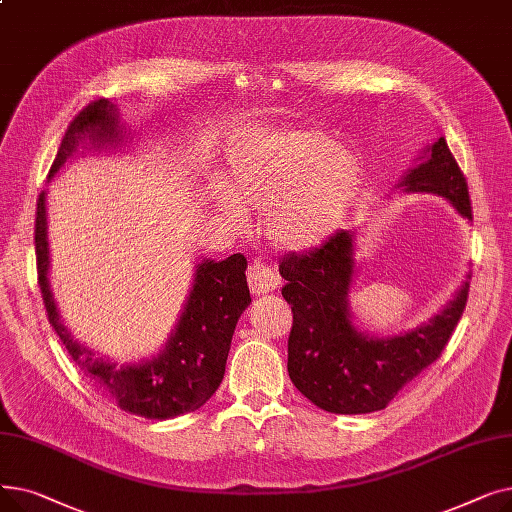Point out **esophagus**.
Here are the masks:
<instances>
[{
	"label": "esophagus",
	"mask_w": 512,
	"mask_h": 512,
	"mask_svg": "<svg viewBox=\"0 0 512 512\" xmlns=\"http://www.w3.org/2000/svg\"><path fill=\"white\" fill-rule=\"evenodd\" d=\"M278 284H280V278L272 265L257 261L249 267V288L253 294H267L276 290Z\"/></svg>",
	"instance_id": "obj_1"
}]
</instances>
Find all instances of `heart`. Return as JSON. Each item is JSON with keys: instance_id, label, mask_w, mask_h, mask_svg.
<instances>
[{"instance_id": "b5f03b06", "label": "heart", "mask_w": 512, "mask_h": 512, "mask_svg": "<svg viewBox=\"0 0 512 512\" xmlns=\"http://www.w3.org/2000/svg\"><path fill=\"white\" fill-rule=\"evenodd\" d=\"M235 197L222 188L218 205L234 224L247 222L240 201L267 209L265 230L286 249H309L338 226L357 180L355 159L313 132H270L234 161Z\"/></svg>"}]
</instances>
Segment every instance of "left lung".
<instances>
[{"mask_svg": "<svg viewBox=\"0 0 512 512\" xmlns=\"http://www.w3.org/2000/svg\"><path fill=\"white\" fill-rule=\"evenodd\" d=\"M421 164L405 172V193L444 197L471 220L467 180L444 137L423 149ZM355 230H338L324 245L280 261L282 297L292 307L288 375L315 407L338 415L382 411L398 390L432 365L463 315L469 280L427 324L394 336H371L353 324L351 286L357 274Z\"/></svg>", "mask_w": 512, "mask_h": 512, "instance_id": "1", "label": "left lung"}]
</instances>
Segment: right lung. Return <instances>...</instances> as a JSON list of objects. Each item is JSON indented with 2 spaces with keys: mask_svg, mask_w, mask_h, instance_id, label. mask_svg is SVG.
<instances>
[{
  "mask_svg": "<svg viewBox=\"0 0 512 512\" xmlns=\"http://www.w3.org/2000/svg\"><path fill=\"white\" fill-rule=\"evenodd\" d=\"M126 134L130 130L120 122V112L112 101L99 99L91 103L70 122L49 170V180L76 155L78 147L99 153L110 147L116 149L124 143ZM45 201L47 191L39 195L35 220L39 286L49 324L64 342L72 361L95 388L110 396L126 413L161 421L201 409L224 380L234 328L240 313L251 303L245 255L236 253L222 261H199L166 346L151 359L122 365L110 357L95 355L64 326L49 284Z\"/></svg>",
  "mask_w": 512,
  "mask_h": 512,
  "instance_id": "add662e5",
  "label": "right lung"
}]
</instances>
